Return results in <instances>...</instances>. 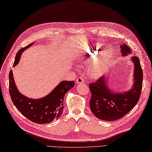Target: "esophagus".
Returning a JSON list of instances; mask_svg holds the SVG:
<instances>
[{"label":"esophagus","mask_w":152,"mask_h":152,"mask_svg":"<svg viewBox=\"0 0 152 152\" xmlns=\"http://www.w3.org/2000/svg\"><path fill=\"white\" fill-rule=\"evenodd\" d=\"M76 82H77V84H80V83H84V79L83 77H79V78H77V80H76Z\"/></svg>","instance_id":"1"}]
</instances>
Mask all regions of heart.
<instances>
[{"instance_id":"obj_1","label":"heart","mask_w":152,"mask_h":152,"mask_svg":"<svg viewBox=\"0 0 152 152\" xmlns=\"http://www.w3.org/2000/svg\"><path fill=\"white\" fill-rule=\"evenodd\" d=\"M102 45L98 43L86 45L81 48V56L84 62L87 63L93 59L88 66V75L93 79L101 77L107 70L113 56V48L110 45L106 46L98 54Z\"/></svg>"}]
</instances>
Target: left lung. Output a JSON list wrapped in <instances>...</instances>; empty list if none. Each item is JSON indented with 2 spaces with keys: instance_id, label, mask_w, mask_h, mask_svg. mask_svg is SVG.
Returning a JSON list of instances; mask_svg holds the SVG:
<instances>
[{
  "instance_id": "obj_1",
  "label": "left lung",
  "mask_w": 152,
  "mask_h": 152,
  "mask_svg": "<svg viewBox=\"0 0 152 152\" xmlns=\"http://www.w3.org/2000/svg\"><path fill=\"white\" fill-rule=\"evenodd\" d=\"M120 51L122 56L134 55L125 44L120 45ZM130 59L134 64V83L130 90L123 92L113 91L107 83V75L102 76L96 83L89 84L91 93L90 109L94 115L100 120L109 121L118 120L130 112L137 104L142 89V70L137 57L133 56Z\"/></svg>"
}]
</instances>
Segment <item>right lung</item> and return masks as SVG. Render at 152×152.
<instances>
[{
    "label": "right lung",
    "mask_w": 152,
    "mask_h": 152,
    "mask_svg": "<svg viewBox=\"0 0 152 152\" xmlns=\"http://www.w3.org/2000/svg\"><path fill=\"white\" fill-rule=\"evenodd\" d=\"M33 43L22 48L17 52L13 66L19 63L23 52L32 46ZM9 80L10 95L16 109L26 118L38 124H49L61 116L63 111L65 94L75 85L73 81H61L47 96L34 99L20 93L16 88L12 70L10 72Z\"/></svg>",
    "instance_id": "right-lung-1"
}]
</instances>
